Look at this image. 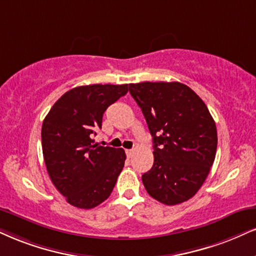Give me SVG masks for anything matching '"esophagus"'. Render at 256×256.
I'll return each instance as SVG.
<instances>
[{
  "label": "esophagus",
  "instance_id": "1",
  "mask_svg": "<svg viewBox=\"0 0 256 256\" xmlns=\"http://www.w3.org/2000/svg\"><path fill=\"white\" fill-rule=\"evenodd\" d=\"M126 154H127L128 158H132L134 154V150H126Z\"/></svg>",
  "mask_w": 256,
  "mask_h": 256
}]
</instances>
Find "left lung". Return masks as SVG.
I'll return each mask as SVG.
<instances>
[{"mask_svg":"<svg viewBox=\"0 0 256 256\" xmlns=\"http://www.w3.org/2000/svg\"><path fill=\"white\" fill-rule=\"evenodd\" d=\"M153 138L154 164L142 176L150 197L180 204L197 194L217 150L216 124L202 98L179 82L129 84Z\"/></svg>","mask_w":256,"mask_h":256,"instance_id":"8db88e82","label":"left lung"}]
</instances>
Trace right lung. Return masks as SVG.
I'll return each mask as SVG.
<instances>
[{"label":"right lung","instance_id":"add662e5","mask_svg":"<svg viewBox=\"0 0 256 256\" xmlns=\"http://www.w3.org/2000/svg\"><path fill=\"white\" fill-rule=\"evenodd\" d=\"M128 92V84H92L65 92L47 114L41 129L42 154L50 178L68 203L92 209L112 192L124 166L122 148L92 140L103 114Z\"/></svg>","mask_w":256,"mask_h":256}]
</instances>
